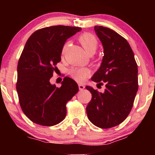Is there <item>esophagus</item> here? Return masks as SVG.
<instances>
[{"label":"esophagus","mask_w":155,"mask_h":155,"mask_svg":"<svg viewBox=\"0 0 155 155\" xmlns=\"http://www.w3.org/2000/svg\"><path fill=\"white\" fill-rule=\"evenodd\" d=\"M78 87H79V90H84V87H85L84 84H78Z\"/></svg>","instance_id":"1"}]
</instances>
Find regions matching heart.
I'll use <instances>...</instances> for the list:
<instances>
[{
	"mask_svg": "<svg viewBox=\"0 0 155 155\" xmlns=\"http://www.w3.org/2000/svg\"><path fill=\"white\" fill-rule=\"evenodd\" d=\"M78 40L83 46L88 54H94L98 48V41L94 35L91 33H84L78 37ZM68 43H65L62 48V54H64L68 47ZM68 73L76 81L84 82L90 75V71L84 67H74L69 70Z\"/></svg>",
	"mask_w": 155,
	"mask_h": 155,
	"instance_id": "obj_1",
	"label": "heart"
}]
</instances>
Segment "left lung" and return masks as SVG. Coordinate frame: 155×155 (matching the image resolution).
<instances>
[{
  "label": "left lung",
  "mask_w": 155,
  "mask_h": 155,
  "mask_svg": "<svg viewBox=\"0 0 155 155\" xmlns=\"http://www.w3.org/2000/svg\"><path fill=\"white\" fill-rule=\"evenodd\" d=\"M94 31L102 43L104 57L92 80L101 85L106 82V89L99 93L86 87L92 96L87 106V114L94 126L110 128L121 124L132 109L138 90L137 65L125 38L102 26H95Z\"/></svg>",
  "instance_id": "8db88e82"
}]
</instances>
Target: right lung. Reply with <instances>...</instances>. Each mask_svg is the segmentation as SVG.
I'll return each mask as SVG.
<instances>
[{"instance_id": "1", "label": "right lung", "mask_w": 155, "mask_h": 155, "mask_svg": "<svg viewBox=\"0 0 155 155\" xmlns=\"http://www.w3.org/2000/svg\"><path fill=\"white\" fill-rule=\"evenodd\" d=\"M81 30L78 27L57 25L35 31L26 42L18 64L16 89L21 109L31 121L52 126L66 116V104L79 88L65 77L61 87L49 80L60 62L62 48L69 37Z\"/></svg>"}]
</instances>
